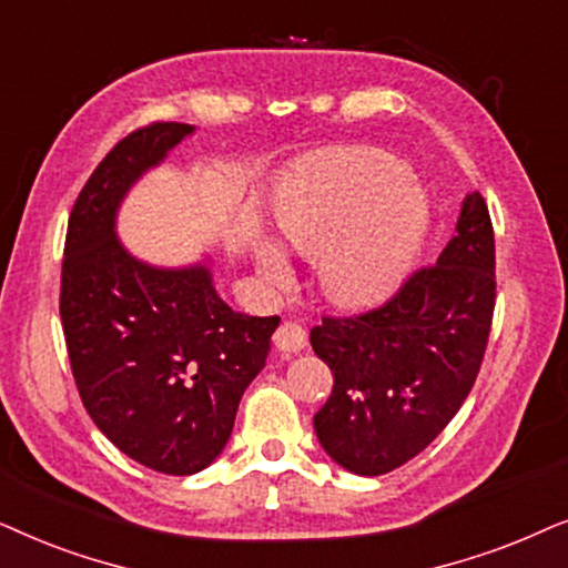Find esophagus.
<instances>
[{
    "instance_id": "34e87169",
    "label": "esophagus",
    "mask_w": 568,
    "mask_h": 568,
    "mask_svg": "<svg viewBox=\"0 0 568 568\" xmlns=\"http://www.w3.org/2000/svg\"><path fill=\"white\" fill-rule=\"evenodd\" d=\"M272 343L283 353H298L306 345V332L296 322H283L272 335Z\"/></svg>"
}]
</instances>
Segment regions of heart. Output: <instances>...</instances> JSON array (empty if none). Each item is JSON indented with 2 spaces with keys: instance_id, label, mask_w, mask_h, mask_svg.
I'll use <instances>...</instances> for the list:
<instances>
[{
  "instance_id": "b5f03b06",
  "label": "heart",
  "mask_w": 568,
  "mask_h": 568,
  "mask_svg": "<svg viewBox=\"0 0 568 568\" xmlns=\"http://www.w3.org/2000/svg\"><path fill=\"white\" fill-rule=\"evenodd\" d=\"M285 244L322 256L324 288L339 304H372L405 275L426 231V200L397 158L382 150L337 155L320 181L277 207ZM272 277H288L277 248H262Z\"/></svg>"
}]
</instances>
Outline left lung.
<instances>
[{
	"label": "left lung",
	"instance_id": "8db88e82",
	"mask_svg": "<svg viewBox=\"0 0 568 568\" xmlns=\"http://www.w3.org/2000/svg\"><path fill=\"white\" fill-rule=\"evenodd\" d=\"M496 306V244L480 192L465 196L457 233L436 264L395 296L353 316H324L312 347L335 387L314 428L324 452L358 475L420 455L478 379Z\"/></svg>",
	"mask_w": 568,
	"mask_h": 568
}]
</instances>
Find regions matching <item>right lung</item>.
Returning a JSON list of instances; mask_svg holds the SVG:
<instances>
[{
  "mask_svg": "<svg viewBox=\"0 0 568 568\" xmlns=\"http://www.w3.org/2000/svg\"><path fill=\"white\" fill-rule=\"evenodd\" d=\"M194 126L153 121L116 142L74 200L59 314L80 399L113 447L163 475L221 455L280 316L225 304L205 264L161 270L119 244L126 189Z\"/></svg>",
  "mask_w": 568,
  "mask_h": 568,
  "instance_id": "add662e5",
  "label": "right lung"
}]
</instances>
